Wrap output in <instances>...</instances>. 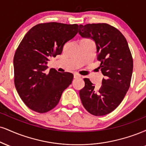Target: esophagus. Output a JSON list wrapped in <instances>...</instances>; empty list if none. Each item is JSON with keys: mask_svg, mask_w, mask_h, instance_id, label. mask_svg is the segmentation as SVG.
<instances>
[{"mask_svg": "<svg viewBox=\"0 0 146 146\" xmlns=\"http://www.w3.org/2000/svg\"><path fill=\"white\" fill-rule=\"evenodd\" d=\"M73 77H74V78H80V75L78 74V73H74Z\"/></svg>", "mask_w": 146, "mask_h": 146, "instance_id": "obj_1", "label": "esophagus"}]
</instances>
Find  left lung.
<instances>
[{
    "label": "left lung",
    "instance_id": "left-lung-1",
    "mask_svg": "<svg viewBox=\"0 0 146 146\" xmlns=\"http://www.w3.org/2000/svg\"><path fill=\"white\" fill-rule=\"evenodd\" d=\"M79 34L92 38L97 50L99 68L105 78L100 88L88 78H84L85 86L80 90L82 105L96 116L111 113L124 99L131 85L133 60L124 35L106 23L80 25Z\"/></svg>",
    "mask_w": 146,
    "mask_h": 146
}]
</instances>
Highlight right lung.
Instances as JSON below:
<instances>
[{
  "label": "right lung",
  "mask_w": 146,
  "mask_h": 146,
  "mask_svg": "<svg viewBox=\"0 0 146 146\" xmlns=\"http://www.w3.org/2000/svg\"><path fill=\"white\" fill-rule=\"evenodd\" d=\"M78 24L41 23L24 36L13 58L14 83L21 99L28 108L46 113L59 103L63 91L71 84L73 75L51 68L49 58L62 52L64 43L78 32Z\"/></svg>",
  "instance_id": "1"
}]
</instances>
